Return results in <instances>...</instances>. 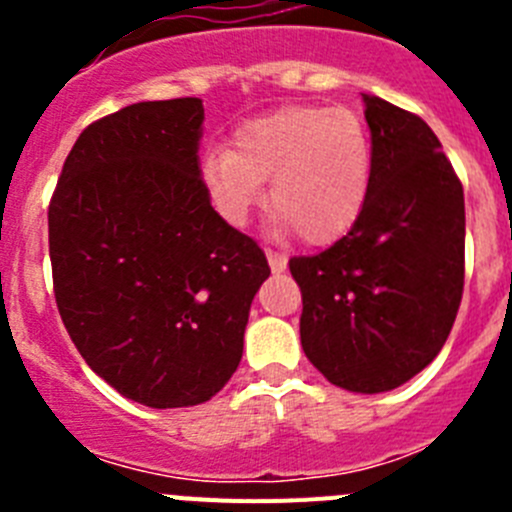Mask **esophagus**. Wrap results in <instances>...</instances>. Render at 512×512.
Segmentation results:
<instances>
[{"label":"esophagus","instance_id":"esophagus-1","mask_svg":"<svg viewBox=\"0 0 512 512\" xmlns=\"http://www.w3.org/2000/svg\"><path fill=\"white\" fill-rule=\"evenodd\" d=\"M266 259H269V266L274 274L287 269V256L282 251H274V248H266Z\"/></svg>","mask_w":512,"mask_h":512}]
</instances>
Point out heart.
Listing matches in <instances>:
<instances>
[{"label": "heart", "instance_id": "1", "mask_svg": "<svg viewBox=\"0 0 512 512\" xmlns=\"http://www.w3.org/2000/svg\"><path fill=\"white\" fill-rule=\"evenodd\" d=\"M225 223L246 225L264 202L282 230L328 246L354 228L372 187V140L361 117L333 107H282L241 122L233 148H212L200 166Z\"/></svg>", "mask_w": 512, "mask_h": 512}]
</instances>
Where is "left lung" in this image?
<instances>
[{
    "label": "left lung",
    "mask_w": 512,
    "mask_h": 512,
    "mask_svg": "<svg viewBox=\"0 0 512 512\" xmlns=\"http://www.w3.org/2000/svg\"><path fill=\"white\" fill-rule=\"evenodd\" d=\"M372 187L354 228L289 259L305 356L351 392L395 390L431 364L464 292V189L418 115L364 94Z\"/></svg>",
    "instance_id": "left-lung-1"
}]
</instances>
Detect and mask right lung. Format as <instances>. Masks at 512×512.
Returning <instances> with one entry per match:
<instances>
[{
	"mask_svg": "<svg viewBox=\"0 0 512 512\" xmlns=\"http://www.w3.org/2000/svg\"><path fill=\"white\" fill-rule=\"evenodd\" d=\"M202 99L138 102L92 122L48 205L53 292L94 372L148 408H189L241 364L259 243L210 205Z\"/></svg>",
	"mask_w": 512,
	"mask_h": 512,
	"instance_id": "add662e5",
	"label": "right lung"
}]
</instances>
